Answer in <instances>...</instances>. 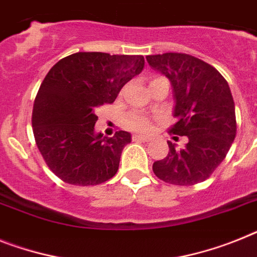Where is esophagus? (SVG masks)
I'll use <instances>...</instances> for the list:
<instances>
[{
	"label": "esophagus",
	"instance_id": "1",
	"mask_svg": "<svg viewBox=\"0 0 257 257\" xmlns=\"http://www.w3.org/2000/svg\"><path fill=\"white\" fill-rule=\"evenodd\" d=\"M150 137L148 136H142V135H135L133 136V141H144V142H149L150 141Z\"/></svg>",
	"mask_w": 257,
	"mask_h": 257
}]
</instances>
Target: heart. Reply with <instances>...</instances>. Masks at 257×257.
Listing matches in <instances>:
<instances>
[{
  "instance_id": "b5f03b06",
  "label": "heart",
  "mask_w": 257,
  "mask_h": 257,
  "mask_svg": "<svg viewBox=\"0 0 257 257\" xmlns=\"http://www.w3.org/2000/svg\"><path fill=\"white\" fill-rule=\"evenodd\" d=\"M126 126L133 131H141V132H148L152 129V122L149 121L145 116L141 115H129L125 120Z\"/></svg>"
}]
</instances>
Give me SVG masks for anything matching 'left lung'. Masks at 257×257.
Instances as JSON below:
<instances>
[{"label": "left lung", "mask_w": 257, "mask_h": 257, "mask_svg": "<svg viewBox=\"0 0 257 257\" xmlns=\"http://www.w3.org/2000/svg\"><path fill=\"white\" fill-rule=\"evenodd\" d=\"M146 60L171 82L178 120L171 132L188 137L184 149L167 141L169 154L154 162L153 171L170 184L204 182L225 159L236 135L228 83L212 65L185 53L146 56Z\"/></svg>", "instance_id": "8db88e82"}]
</instances>
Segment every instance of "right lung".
Wrapping results in <instances>:
<instances>
[{
    "label": "right lung",
    "instance_id": "right-lung-1",
    "mask_svg": "<svg viewBox=\"0 0 257 257\" xmlns=\"http://www.w3.org/2000/svg\"><path fill=\"white\" fill-rule=\"evenodd\" d=\"M144 56L78 52L45 75L32 109L36 145L51 171L73 185L107 182L118 170L131 133L95 132L99 105L113 103L122 86L142 72Z\"/></svg>",
    "mask_w": 257,
    "mask_h": 257
}]
</instances>
